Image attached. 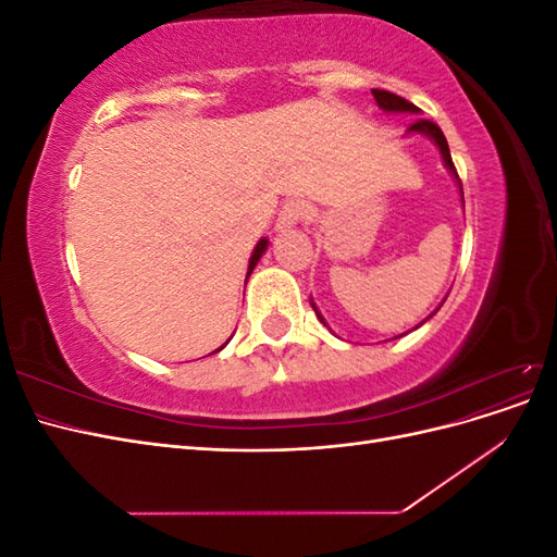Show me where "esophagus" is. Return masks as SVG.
<instances>
[{"label": "esophagus", "mask_w": 557, "mask_h": 557, "mask_svg": "<svg viewBox=\"0 0 557 557\" xmlns=\"http://www.w3.org/2000/svg\"><path fill=\"white\" fill-rule=\"evenodd\" d=\"M307 213H309V207L305 205V201H299V199L285 201L278 218H276V230H290V227H295L297 223L305 221Z\"/></svg>", "instance_id": "obj_1"}]
</instances>
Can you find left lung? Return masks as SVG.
<instances>
[{"label": "left lung", "mask_w": 557, "mask_h": 557, "mask_svg": "<svg viewBox=\"0 0 557 557\" xmlns=\"http://www.w3.org/2000/svg\"><path fill=\"white\" fill-rule=\"evenodd\" d=\"M372 95H374V99H376V104H379L383 111H387V113H420V109H418L416 104L407 102V99L395 95V92L372 90ZM409 134H423V137H428V139H432V141L436 144V148H440V153H442V158H444L446 170L453 174L455 181H458L460 193H462V183H460V178H458V172H455V164H453V160H450V150H448V141H446V137H444V132L440 129V125L432 123V121H425V117H418V121L409 127ZM462 205H465V197H462ZM442 305H444V301H442ZM311 307H313L315 315L320 318V323L327 325L325 318L320 315V311L315 309L313 301H311ZM436 311H440V309H436ZM432 315H434V313H430L428 318H432ZM428 318H425V320H428ZM425 320H423V323H425ZM423 323H420V325H423ZM420 325H416V327H420ZM399 336H401V334H399Z\"/></svg>", "instance_id": "8db88e82"}]
</instances>
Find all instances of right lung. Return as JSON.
<instances>
[{
	"instance_id": "add662e5",
	"label": "right lung",
	"mask_w": 557,
	"mask_h": 557,
	"mask_svg": "<svg viewBox=\"0 0 557 557\" xmlns=\"http://www.w3.org/2000/svg\"><path fill=\"white\" fill-rule=\"evenodd\" d=\"M267 244H269L267 239H260V242H258V246H256V248H252V256H250V262H248V274H246V278L250 276V272H252V269H256L258 260L262 258V252L267 250ZM227 342H230V339H227ZM227 342H225V344H227ZM225 344H223V346H225ZM223 346H221V348H218V350H223ZM218 350H213V352H218Z\"/></svg>"
}]
</instances>
